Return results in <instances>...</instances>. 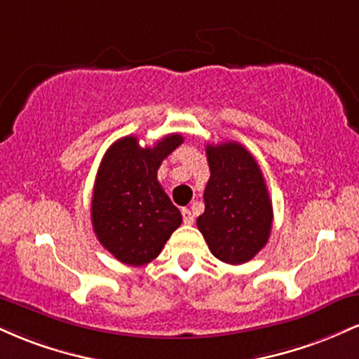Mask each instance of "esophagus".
I'll use <instances>...</instances> for the list:
<instances>
[{
  "instance_id": "obj_1",
  "label": "esophagus",
  "mask_w": 359,
  "mask_h": 359,
  "mask_svg": "<svg viewBox=\"0 0 359 359\" xmlns=\"http://www.w3.org/2000/svg\"><path fill=\"white\" fill-rule=\"evenodd\" d=\"M182 219H184V224H192L194 222V214L191 212V209H182Z\"/></svg>"
}]
</instances>
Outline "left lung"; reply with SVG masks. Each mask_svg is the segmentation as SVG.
I'll return each instance as SVG.
<instances>
[{"instance_id": "8db88e82", "label": "left lung", "mask_w": 359, "mask_h": 359, "mask_svg": "<svg viewBox=\"0 0 359 359\" xmlns=\"http://www.w3.org/2000/svg\"><path fill=\"white\" fill-rule=\"evenodd\" d=\"M209 177L197 217L209 250L231 265L250 262L266 245L273 209L257 160L236 142L205 147Z\"/></svg>"}]
</instances>
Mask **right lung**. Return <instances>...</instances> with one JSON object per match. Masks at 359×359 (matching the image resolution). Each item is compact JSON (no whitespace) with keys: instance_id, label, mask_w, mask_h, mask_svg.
<instances>
[{"instance_id":"obj_1","label":"right lung","mask_w":359,"mask_h":359,"mask_svg":"<svg viewBox=\"0 0 359 359\" xmlns=\"http://www.w3.org/2000/svg\"><path fill=\"white\" fill-rule=\"evenodd\" d=\"M182 142L179 133H172L142 148L137 137H125L102 156L90 219L97 240L121 263H150L182 222L180 211L156 180L163 158Z\"/></svg>"}]
</instances>
